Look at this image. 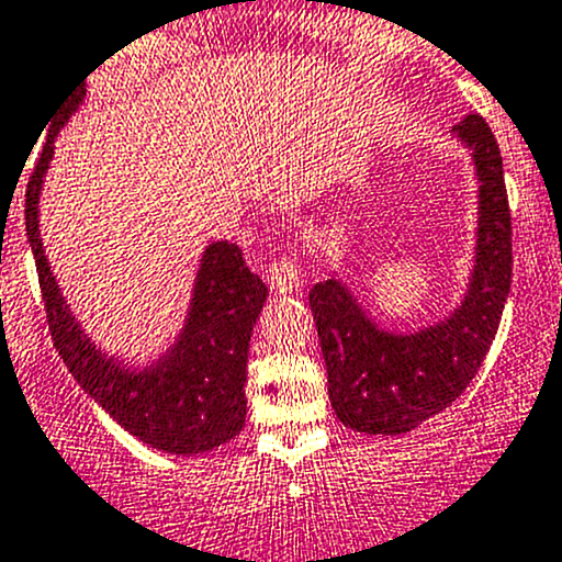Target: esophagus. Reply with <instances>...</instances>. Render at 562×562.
I'll return each mask as SVG.
<instances>
[{
    "label": "esophagus",
    "mask_w": 562,
    "mask_h": 562,
    "mask_svg": "<svg viewBox=\"0 0 562 562\" xmlns=\"http://www.w3.org/2000/svg\"><path fill=\"white\" fill-rule=\"evenodd\" d=\"M299 277H302V269H299V260H293V258L274 260V263H269V269H266V280H269L271 291L274 293L296 291Z\"/></svg>",
    "instance_id": "esophagus-1"
}]
</instances>
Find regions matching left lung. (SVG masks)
I'll use <instances>...</instances> for the list:
<instances>
[{"label": "left lung", "instance_id": "8db88e82", "mask_svg": "<svg viewBox=\"0 0 562 562\" xmlns=\"http://www.w3.org/2000/svg\"><path fill=\"white\" fill-rule=\"evenodd\" d=\"M451 133L470 149L479 179L473 269L454 313L418 331H389L334 274L310 291L328 400L356 432L405 435L446 411L479 372L512 291V212L497 140L479 113Z\"/></svg>", "mask_w": 562, "mask_h": 562}]
</instances>
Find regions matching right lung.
I'll use <instances>...</instances> for the list:
<instances>
[{
  "label": "right lung",
  "instance_id": "right-lung-1",
  "mask_svg": "<svg viewBox=\"0 0 562 562\" xmlns=\"http://www.w3.org/2000/svg\"><path fill=\"white\" fill-rule=\"evenodd\" d=\"M83 98L87 78L50 113L48 138L26 187V236L50 337L72 378L119 427L166 454H203L228 443L245 427L249 337L269 291L247 269L239 247L214 241L201 255L184 326L160 359L138 370L92 342L56 285L40 239L37 209L56 135Z\"/></svg>",
  "mask_w": 562,
  "mask_h": 562
}]
</instances>
